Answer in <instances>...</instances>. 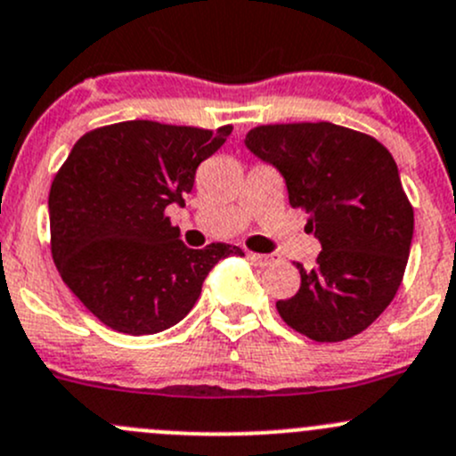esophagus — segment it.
Listing matches in <instances>:
<instances>
[{
    "label": "esophagus",
    "instance_id": "34e87169",
    "mask_svg": "<svg viewBox=\"0 0 456 456\" xmlns=\"http://www.w3.org/2000/svg\"><path fill=\"white\" fill-rule=\"evenodd\" d=\"M247 256H249L251 260L257 262V265H262V266H266V265H271V262H275V257L269 256V254H247Z\"/></svg>",
    "mask_w": 456,
    "mask_h": 456
}]
</instances>
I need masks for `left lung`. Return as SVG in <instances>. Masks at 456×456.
Returning <instances> with one entry per match:
<instances>
[{
  "label": "left lung",
  "instance_id": "left-lung-1",
  "mask_svg": "<svg viewBox=\"0 0 456 456\" xmlns=\"http://www.w3.org/2000/svg\"><path fill=\"white\" fill-rule=\"evenodd\" d=\"M245 145L282 174L289 202L309 214L322 245L314 269L297 265L300 291L275 302L280 317L315 342L369 329L402 284L415 232L390 151L326 121L254 127Z\"/></svg>",
  "mask_w": 456,
  "mask_h": 456
}]
</instances>
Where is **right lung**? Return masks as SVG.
Returning a JSON list of instances; mask_svg holds the SVG:
<instances>
[{
    "mask_svg": "<svg viewBox=\"0 0 456 456\" xmlns=\"http://www.w3.org/2000/svg\"><path fill=\"white\" fill-rule=\"evenodd\" d=\"M232 134L156 121H123L81 136L50 187V247L63 282L92 315L127 335L178 324L223 257L190 249L165 209L185 205L196 169Z\"/></svg>",
    "mask_w": 456,
    "mask_h": 456,
    "instance_id": "1",
    "label": "right lung"
}]
</instances>
